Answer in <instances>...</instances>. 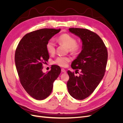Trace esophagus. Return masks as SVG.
Masks as SVG:
<instances>
[{
	"mask_svg": "<svg viewBox=\"0 0 123 123\" xmlns=\"http://www.w3.org/2000/svg\"><path fill=\"white\" fill-rule=\"evenodd\" d=\"M61 71L62 72H64V73H66V71L64 68H62L61 69Z\"/></svg>",
	"mask_w": 123,
	"mask_h": 123,
	"instance_id": "esophagus-1",
	"label": "esophagus"
}]
</instances>
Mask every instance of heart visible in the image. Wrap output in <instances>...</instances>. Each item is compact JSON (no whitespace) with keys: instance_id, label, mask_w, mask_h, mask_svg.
Segmentation results:
<instances>
[{"instance_id":"obj_1","label":"heart","mask_w":123,"mask_h":123,"mask_svg":"<svg viewBox=\"0 0 123 123\" xmlns=\"http://www.w3.org/2000/svg\"><path fill=\"white\" fill-rule=\"evenodd\" d=\"M57 42L59 44L64 45L66 48H68L69 52L74 55L78 54L81 48V44L80 43H76V38L68 33L61 34L58 38ZM46 49L47 52L50 55H53L55 53V44L52 40H50L47 43ZM70 60V59L68 57H59L54 61V63L61 67H66Z\"/></svg>"}]
</instances>
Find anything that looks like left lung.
Segmentation results:
<instances>
[{"label":"left lung","mask_w":123,"mask_h":123,"mask_svg":"<svg viewBox=\"0 0 123 123\" xmlns=\"http://www.w3.org/2000/svg\"><path fill=\"white\" fill-rule=\"evenodd\" d=\"M70 32L81 39L82 50L72 62V69L79 71V76L74 72L67 71L69 79L67 86L71 96L78 100L89 97L97 88L105 74L108 53L105 44L99 36L87 29L70 28Z\"/></svg>","instance_id":"1"}]
</instances>
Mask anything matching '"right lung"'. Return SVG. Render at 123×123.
Here are the masks:
<instances>
[{
    "label": "right lung",
    "instance_id": "right-lung-1",
    "mask_svg": "<svg viewBox=\"0 0 123 123\" xmlns=\"http://www.w3.org/2000/svg\"><path fill=\"white\" fill-rule=\"evenodd\" d=\"M61 29L44 28L26 34L20 40L15 52L16 69L23 87L30 96L42 100L51 94L53 83L60 74L61 68L53 65L51 70L43 73V64L49 55L46 45Z\"/></svg>",
    "mask_w": 123,
    "mask_h": 123
}]
</instances>
